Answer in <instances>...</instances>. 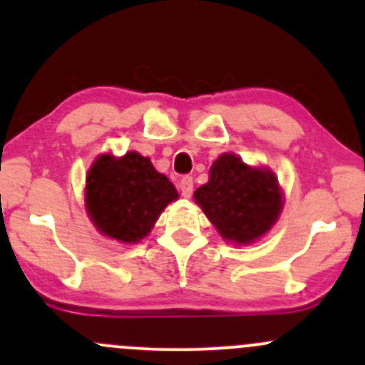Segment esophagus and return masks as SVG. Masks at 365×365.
I'll return each mask as SVG.
<instances>
[{
    "mask_svg": "<svg viewBox=\"0 0 365 365\" xmlns=\"http://www.w3.org/2000/svg\"><path fill=\"white\" fill-rule=\"evenodd\" d=\"M178 189H180V192H182L185 197L192 196V190H194L192 176H183V178L180 180V183H178Z\"/></svg>",
    "mask_w": 365,
    "mask_h": 365,
    "instance_id": "1",
    "label": "esophagus"
}]
</instances>
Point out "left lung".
Listing matches in <instances>:
<instances>
[{"instance_id":"obj_1","label":"left lung","mask_w":365,"mask_h":365,"mask_svg":"<svg viewBox=\"0 0 365 365\" xmlns=\"http://www.w3.org/2000/svg\"><path fill=\"white\" fill-rule=\"evenodd\" d=\"M194 197L220 237L237 244H251L263 237L282 208L274 173L251 169L233 153L213 162L208 183Z\"/></svg>"}]
</instances>
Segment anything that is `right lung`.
<instances>
[{"label": "right lung", "mask_w": 365, "mask_h": 365, "mask_svg": "<svg viewBox=\"0 0 365 365\" xmlns=\"http://www.w3.org/2000/svg\"><path fill=\"white\" fill-rule=\"evenodd\" d=\"M176 197L168 176L135 152L121 159L98 157L88 171L86 206L91 220L102 235L127 244L145 238Z\"/></svg>", "instance_id": "1"}]
</instances>
